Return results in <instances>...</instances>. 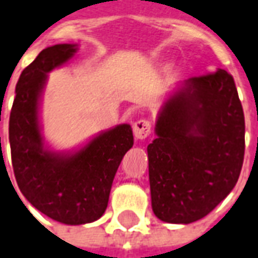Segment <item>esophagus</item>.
<instances>
[{"mask_svg": "<svg viewBox=\"0 0 258 258\" xmlns=\"http://www.w3.org/2000/svg\"><path fill=\"white\" fill-rule=\"evenodd\" d=\"M134 135L137 139H146L151 134V124L147 120H138L133 125Z\"/></svg>", "mask_w": 258, "mask_h": 258, "instance_id": "34e87169", "label": "esophagus"}]
</instances>
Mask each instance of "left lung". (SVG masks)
Instances as JSON below:
<instances>
[{
    "mask_svg": "<svg viewBox=\"0 0 258 258\" xmlns=\"http://www.w3.org/2000/svg\"><path fill=\"white\" fill-rule=\"evenodd\" d=\"M147 146L151 207L166 223L188 225L231 192L243 164L245 117L223 69L180 82L165 98Z\"/></svg>",
    "mask_w": 258,
    "mask_h": 258,
    "instance_id": "8db88e82",
    "label": "left lung"
}]
</instances>
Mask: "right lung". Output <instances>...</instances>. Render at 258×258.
<instances>
[{"label":"right lung","mask_w":258,"mask_h":258,"mask_svg":"<svg viewBox=\"0 0 258 258\" xmlns=\"http://www.w3.org/2000/svg\"><path fill=\"white\" fill-rule=\"evenodd\" d=\"M77 51V44H55L37 55L20 76L9 117L12 165L21 194L44 215L72 226L103 216L117 168L134 145L127 123L74 150L56 151L44 143L40 105L47 77Z\"/></svg>","instance_id":"add662e5"}]
</instances>
